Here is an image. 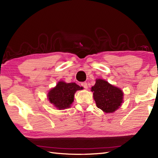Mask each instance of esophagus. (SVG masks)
Returning a JSON list of instances; mask_svg holds the SVG:
<instances>
[{
  "mask_svg": "<svg viewBox=\"0 0 158 158\" xmlns=\"http://www.w3.org/2000/svg\"><path fill=\"white\" fill-rule=\"evenodd\" d=\"M81 85L84 88V89H88V84L86 82H82L81 84Z\"/></svg>",
  "mask_w": 158,
  "mask_h": 158,
  "instance_id": "obj_1",
  "label": "esophagus"
}]
</instances>
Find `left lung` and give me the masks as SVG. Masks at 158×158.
Wrapping results in <instances>:
<instances>
[{"label": "left lung", "instance_id": "1", "mask_svg": "<svg viewBox=\"0 0 158 158\" xmlns=\"http://www.w3.org/2000/svg\"><path fill=\"white\" fill-rule=\"evenodd\" d=\"M91 90L93 92L97 107L103 112L113 113L121 106L123 101V91L106 80L97 79Z\"/></svg>", "mask_w": 158, "mask_h": 158}]
</instances>
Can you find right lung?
<instances>
[{"label":"right lung","instance_id":"right-lung-1","mask_svg":"<svg viewBox=\"0 0 158 158\" xmlns=\"http://www.w3.org/2000/svg\"><path fill=\"white\" fill-rule=\"evenodd\" d=\"M83 88L76 83H66L60 81L47 94L51 103L59 110L69 108L74 102V94Z\"/></svg>","mask_w":158,"mask_h":158}]
</instances>
